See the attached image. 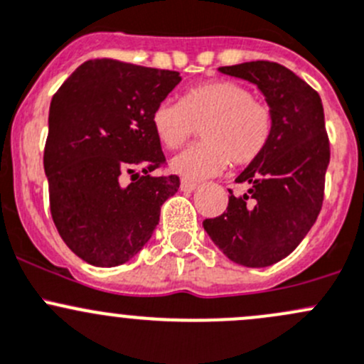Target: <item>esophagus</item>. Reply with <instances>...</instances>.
<instances>
[{
	"instance_id": "1",
	"label": "esophagus",
	"mask_w": 364,
	"mask_h": 364,
	"mask_svg": "<svg viewBox=\"0 0 364 364\" xmlns=\"http://www.w3.org/2000/svg\"><path fill=\"white\" fill-rule=\"evenodd\" d=\"M181 190L185 193H192L193 190H197V183H192V181H186V179H183V181H181Z\"/></svg>"
}]
</instances>
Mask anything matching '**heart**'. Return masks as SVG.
<instances>
[{"mask_svg":"<svg viewBox=\"0 0 364 364\" xmlns=\"http://www.w3.org/2000/svg\"><path fill=\"white\" fill-rule=\"evenodd\" d=\"M153 130L165 148H181L200 128V144L171 160V171L185 179L220 174L227 164L247 167L269 142L273 116L267 105L232 80H213L183 93L181 102H161L151 116Z\"/></svg>","mask_w":364,"mask_h":364,"instance_id":"1","label":"heart"}]
</instances>
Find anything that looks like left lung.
<instances>
[{"instance_id":"1","label":"left lung","mask_w":364,"mask_h":364,"mask_svg":"<svg viewBox=\"0 0 364 364\" xmlns=\"http://www.w3.org/2000/svg\"><path fill=\"white\" fill-rule=\"evenodd\" d=\"M218 72L255 84L273 130L259 159L236 178L248 192L230 193L227 211L203 225L232 262L266 267L294 250L322 208L329 164L324 107L317 91L284 65L250 61Z\"/></svg>"}]
</instances>
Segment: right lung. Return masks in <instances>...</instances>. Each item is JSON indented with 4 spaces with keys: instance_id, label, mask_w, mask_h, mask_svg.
I'll use <instances>...</instances> for the list:
<instances>
[{
    "instance_id": "right-lung-1",
    "label": "right lung",
    "mask_w": 364,
    "mask_h": 364,
    "mask_svg": "<svg viewBox=\"0 0 364 364\" xmlns=\"http://www.w3.org/2000/svg\"><path fill=\"white\" fill-rule=\"evenodd\" d=\"M179 82V72L90 60L53 97L43 153L50 213L84 262H128L151 240L161 204L178 192V176L149 172L165 161L153 111ZM124 171L132 174L128 186Z\"/></svg>"
}]
</instances>
